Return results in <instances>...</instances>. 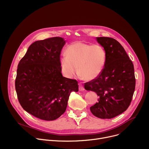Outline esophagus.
Here are the masks:
<instances>
[{"label": "esophagus", "instance_id": "34e87169", "mask_svg": "<svg viewBox=\"0 0 149 149\" xmlns=\"http://www.w3.org/2000/svg\"><path fill=\"white\" fill-rule=\"evenodd\" d=\"M79 90L80 91H84L85 90L84 87V86H83V85L81 82L79 83Z\"/></svg>", "mask_w": 149, "mask_h": 149}]
</instances>
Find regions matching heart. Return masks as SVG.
<instances>
[{
	"mask_svg": "<svg viewBox=\"0 0 149 149\" xmlns=\"http://www.w3.org/2000/svg\"><path fill=\"white\" fill-rule=\"evenodd\" d=\"M65 56L61 59V66L64 75L72 77L78 72L85 80L98 77L103 70L107 61V53L100 45H91L81 41L69 45Z\"/></svg>",
	"mask_w": 149,
	"mask_h": 149,
	"instance_id": "heart-1",
	"label": "heart"
}]
</instances>
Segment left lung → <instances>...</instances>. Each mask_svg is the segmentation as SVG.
<instances>
[{
	"label": "left lung",
	"instance_id": "8db88e82",
	"mask_svg": "<svg viewBox=\"0 0 149 149\" xmlns=\"http://www.w3.org/2000/svg\"><path fill=\"white\" fill-rule=\"evenodd\" d=\"M96 39L106 51V64L100 75L85 83L84 87L99 97V102L90 107L93 114L110 119L125 112L132 101L135 88L134 67L116 40L103 37Z\"/></svg>",
	"mask_w": 149,
	"mask_h": 149
}]
</instances>
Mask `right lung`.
<instances>
[{
  "mask_svg": "<svg viewBox=\"0 0 149 149\" xmlns=\"http://www.w3.org/2000/svg\"><path fill=\"white\" fill-rule=\"evenodd\" d=\"M65 41L52 37L33 42L17 70L15 90L22 107L38 118L50 121L66 110L70 93L78 91L76 79L63 76L60 55Z\"/></svg>",
  "mask_w": 149,
  "mask_h": 149,
  "instance_id": "1",
  "label": "right lung"
}]
</instances>
